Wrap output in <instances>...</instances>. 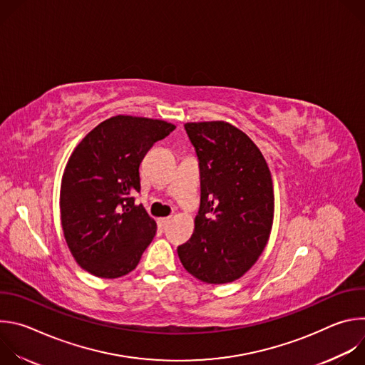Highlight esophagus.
Masks as SVG:
<instances>
[{
	"label": "esophagus",
	"instance_id": "1",
	"mask_svg": "<svg viewBox=\"0 0 365 365\" xmlns=\"http://www.w3.org/2000/svg\"><path fill=\"white\" fill-rule=\"evenodd\" d=\"M170 221H172V218H170V217H166V218H159V224H160L162 227H166V225H169V224H170Z\"/></svg>",
	"mask_w": 365,
	"mask_h": 365
}]
</instances>
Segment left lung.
<instances>
[{"label": "left lung", "mask_w": 365, "mask_h": 365, "mask_svg": "<svg viewBox=\"0 0 365 365\" xmlns=\"http://www.w3.org/2000/svg\"><path fill=\"white\" fill-rule=\"evenodd\" d=\"M200 173V206L190 240L178 247L200 282L231 283L267 245L274 217L270 169L251 138L224 121L186 123Z\"/></svg>", "instance_id": "obj_1"}]
</instances>
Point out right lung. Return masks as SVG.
Returning <instances> with one entry per match:
<instances>
[{
  "label": "right lung",
  "instance_id": "1",
  "mask_svg": "<svg viewBox=\"0 0 365 365\" xmlns=\"http://www.w3.org/2000/svg\"><path fill=\"white\" fill-rule=\"evenodd\" d=\"M176 127L162 120L117 115L76 145L63 172L61 220L76 263L102 279L133 272L155 235L143 205L140 163L151 145Z\"/></svg>",
  "mask_w": 365,
  "mask_h": 365
}]
</instances>
